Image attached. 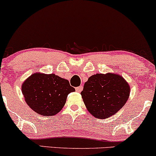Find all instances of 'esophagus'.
<instances>
[{"label":"esophagus","instance_id":"esophagus-1","mask_svg":"<svg viewBox=\"0 0 156 156\" xmlns=\"http://www.w3.org/2000/svg\"><path fill=\"white\" fill-rule=\"evenodd\" d=\"M82 89H83V87H82V86H80V87H76V92H81Z\"/></svg>","mask_w":156,"mask_h":156}]
</instances>
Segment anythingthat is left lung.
<instances>
[{
	"label": "left lung",
	"mask_w": 156,
	"mask_h": 156,
	"mask_svg": "<svg viewBox=\"0 0 156 156\" xmlns=\"http://www.w3.org/2000/svg\"><path fill=\"white\" fill-rule=\"evenodd\" d=\"M80 94L87 110L94 117L105 119L122 108L129 98L130 87L118 75L96 74L84 83Z\"/></svg>",
	"instance_id": "left-lung-1"
}]
</instances>
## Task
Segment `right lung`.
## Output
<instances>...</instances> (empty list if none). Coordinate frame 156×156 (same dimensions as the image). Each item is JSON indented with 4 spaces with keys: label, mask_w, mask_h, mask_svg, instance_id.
Segmentation results:
<instances>
[{
    "label": "right lung",
    "mask_w": 156,
    "mask_h": 156,
    "mask_svg": "<svg viewBox=\"0 0 156 156\" xmlns=\"http://www.w3.org/2000/svg\"><path fill=\"white\" fill-rule=\"evenodd\" d=\"M75 91L67 80L55 74L34 73L22 85V92L27 104L43 116H53L59 112L68 94Z\"/></svg>",
    "instance_id": "1"
}]
</instances>
